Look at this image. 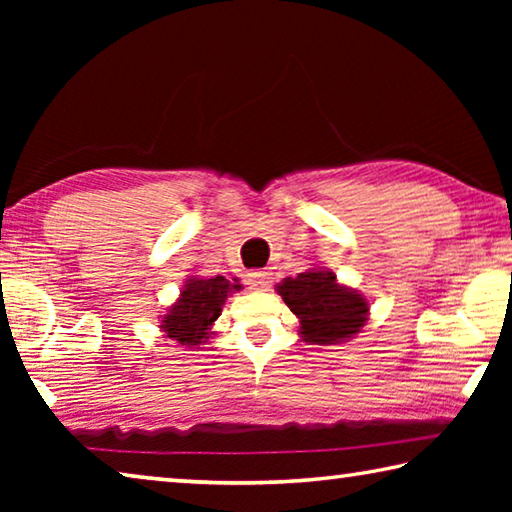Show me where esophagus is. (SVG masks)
<instances>
[{
	"label": "esophagus",
	"mask_w": 512,
	"mask_h": 512,
	"mask_svg": "<svg viewBox=\"0 0 512 512\" xmlns=\"http://www.w3.org/2000/svg\"><path fill=\"white\" fill-rule=\"evenodd\" d=\"M271 273L268 271H253V273H248V284H250V289H257V291H268L271 289Z\"/></svg>",
	"instance_id": "1"
}]
</instances>
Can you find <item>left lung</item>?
Masks as SVG:
<instances>
[{
  "instance_id": "8db88e82",
  "label": "left lung",
  "mask_w": 512,
  "mask_h": 512,
  "mask_svg": "<svg viewBox=\"0 0 512 512\" xmlns=\"http://www.w3.org/2000/svg\"><path fill=\"white\" fill-rule=\"evenodd\" d=\"M277 293L300 320L305 343L336 345L354 339L368 320V300L336 282L325 268H309L277 284Z\"/></svg>"
}]
</instances>
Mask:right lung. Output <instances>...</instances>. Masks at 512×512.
<instances>
[{"label":"right lung","instance_id":"1","mask_svg":"<svg viewBox=\"0 0 512 512\" xmlns=\"http://www.w3.org/2000/svg\"><path fill=\"white\" fill-rule=\"evenodd\" d=\"M239 280L230 282L223 275L216 277H189L180 298L173 302L160 320L164 336L187 348L205 343L212 332L214 320L221 316V309L232 291H239Z\"/></svg>","mask_w":512,"mask_h":512}]
</instances>
